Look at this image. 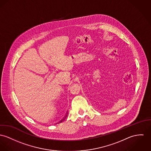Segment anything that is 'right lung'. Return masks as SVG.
<instances>
[{
	"label": "right lung",
	"mask_w": 151,
	"mask_h": 151,
	"mask_svg": "<svg viewBox=\"0 0 151 151\" xmlns=\"http://www.w3.org/2000/svg\"><path fill=\"white\" fill-rule=\"evenodd\" d=\"M67 114H68V112H67V113H66V115H65V116H64V118H63V119H61V121H60V122H62V121H64V119H65V118H66V117H67Z\"/></svg>",
	"instance_id": "1"
}]
</instances>
